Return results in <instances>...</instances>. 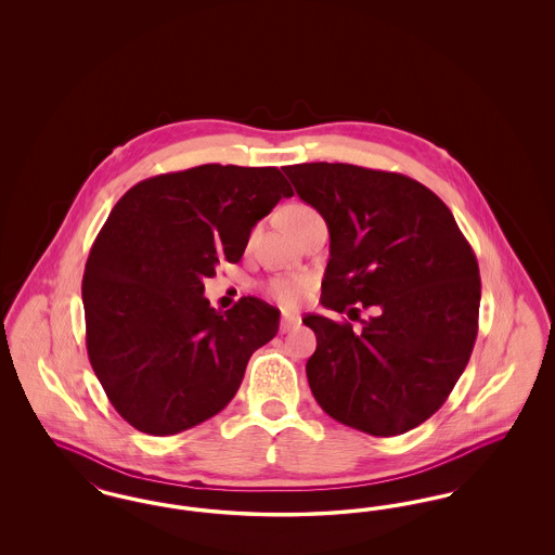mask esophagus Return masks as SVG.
Returning <instances> with one entry per match:
<instances>
[{"mask_svg":"<svg viewBox=\"0 0 555 555\" xmlns=\"http://www.w3.org/2000/svg\"><path fill=\"white\" fill-rule=\"evenodd\" d=\"M297 317H293V314H283V320H281V333H289L293 326H297Z\"/></svg>","mask_w":555,"mask_h":555,"instance_id":"1","label":"esophagus"}]
</instances>
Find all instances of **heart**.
Returning <instances> with one entry per match:
<instances>
[{
	"mask_svg": "<svg viewBox=\"0 0 555 555\" xmlns=\"http://www.w3.org/2000/svg\"><path fill=\"white\" fill-rule=\"evenodd\" d=\"M312 208L308 206H301V204H295L289 206L287 210L283 211V220L287 222L291 218H297V216H304V214H310ZM270 295L281 301L283 306L293 308L299 304V299L306 295V291L310 289V279L308 276H281V279H274L270 283Z\"/></svg>",
	"mask_w": 555,
	"mask_h": 555,
	"instance_id": "1",
	"label": "heart"
}]
</instances>
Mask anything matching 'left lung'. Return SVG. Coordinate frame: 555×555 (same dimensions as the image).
I'll use <instances>...</instances> for the list:
<instances>
[{"mask_svg":"<svg viewBox=\"0 0 555 555\" xmlns=\"http://www.w3.org/2000/svg\"><path fill=\"white\" fill-rule=\"evenodd\" d=\"M331 233L322 306L374 310L362 331L304 318L317 333L306 372L320 408L374 437L430 418L466 369L480 306L478 262L448 206L423 183L353 164L285 166Z\"/></svg>","mask_w":555,"mask_h":555,"instance_id":"8db88e82","label":"left lung"}]
</instances>
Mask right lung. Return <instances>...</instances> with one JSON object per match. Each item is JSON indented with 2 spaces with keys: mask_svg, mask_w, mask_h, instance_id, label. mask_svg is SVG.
<instances>
[{
  "mask_svg": "<svg viewBox=\"0 0 555 555\" xmlns=\"http://www.w3.org/2000/svg\"><path fill=\"white\" fill-rule=\"evenodd\" d=\"M274 166L204 164L131 186L112 208L82 276L87 353L114 410L166 437L229 405L279 310L241 297L218 312L204 281L237 264L258 220L291 197Z\"/></svg>",
  "mask_w": 555,
  "mask_h": 555,
  "instance_id": "right-lung-1",
  "label": "right lung"
}]
</instances>
